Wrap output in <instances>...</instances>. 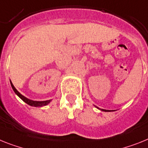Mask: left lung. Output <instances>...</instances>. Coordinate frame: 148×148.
<instances>
[{
    "instance_id": "1",
    "label": "left lung",
    "mask_w": 148,
    "mask_h": 148,
    "mask_svg": "<svg viewBox=\"0 0 148 148\" xmlns=\"http://www.w3.org/2000/svg\"><path fill=\"white\" fill-rule=\"evenodd\" d=\"M95 107H96V106H95ZM96 108H97L98 109H99V108H98V107H96ZM99 110H102V111H105V112H110V111H113V110H105V109H99Z\"/></svg>"
}]
</instances>
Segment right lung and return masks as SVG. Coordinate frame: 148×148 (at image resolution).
Wrapping results in <instances>:
<instances>
[{
    "label": "right lung",
    "instance_id": "right-lung-1",
    "mask_svg": "<svg viewBox=\"0 0 148 148\" xmlns=\"http://www.w3.org/2000/svg\"><path fill=\"white\" fill-rule=\"evenodd\" d=\"M10 84H11V86H12V88H13V91H14V92L17 95H18V97L20 98L21 99H22V101H25V102L26 103V104H28V105H31V106H33V107H43V106H45V105H47L48 104H49V102H50L52 100H47V101H33V100H31V99H28V98L25 97L24 95H22V94H21L17 90L16 88H15V86H13V84H12V82L10 81Z\"/></svg>",
    "mask_w": 148,
    "mask_h": 148
}]
</instances>
